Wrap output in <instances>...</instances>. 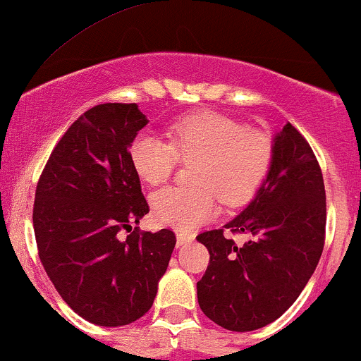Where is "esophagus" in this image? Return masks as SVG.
<instances>
[{
	"instance_id": "obj_1",
	"label": "esophagus",
	"mask_w": 361,
	"mask_h": 361,
	"mask_svg": "<svg viewBox=\"0 0 361 361\" xmlns=\"http://www.w3.org/2000/svg\"><path fill=\"white\" fill-rule=\"evenodd\" d=\"M192 235H189V234H184V232H177V247H182V246H185V244H189V243H192Z\"/></svg>"
}]
</instances>
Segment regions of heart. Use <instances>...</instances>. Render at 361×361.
<instances>
[{
	"mask_svg": "<svg viewBox=\"0 0 361 361\" xmlns=\"http://www.w3.org/2000/svg\"><path fill=\"white\" fill-rule=\"evenodd\" d=\"M170 142L141 133L130 142V164L141 180L165 182L177 160L195 161L196 188H164L151 196L153 216L166 227L191 231L219 212V196L227 204H243L257 195L272 165V139L250 130L239 120L197 111L179 118L169 130Z\"/></svg>",
	"mask_w": 361,
	"mask_h": 361,
	"instance_id": "b5f03b06",
	"label": "heart"
}]
</instances>
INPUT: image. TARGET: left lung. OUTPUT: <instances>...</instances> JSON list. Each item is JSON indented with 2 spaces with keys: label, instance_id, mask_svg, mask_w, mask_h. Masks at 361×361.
I'll return each instance as SVG.
<instances>
[{
  "label": "left lung",
  "instance_id": "obj_1",
  "mask_svg": "<svg viewBox=\"0 0 361 361\" xmlns=\"http://www.w3.org/2000/svg\"><path fill=\"white\" fill-rule=\"evenodd\" d=\"M272 146V165L257 195L224 226L248 241L238 247L223 228L196 238L210 253L196 284L197 303L227 331H257L277 320L308 284L324 250L327 210L319 161L289 122Z\"/></svg>",
  "mask_w": 361,
  "mask_h": 361
}]
</instances>
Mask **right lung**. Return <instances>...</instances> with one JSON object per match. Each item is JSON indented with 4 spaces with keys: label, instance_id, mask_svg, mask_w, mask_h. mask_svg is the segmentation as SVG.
Returning a JSON list of instances; mask_svg holds the SVG:
<instances>
[{
    "label": "right lung",
    "instance_id": "right-lung-1",
    "mask_svg": "<svg viewBox=\"0 0 361 361\" xmlns=\"http://www.w3.org/2000/svg\"><path fill=\"white\" fill-rule=\"evenodd\" d=\"M148 122L135 103L91 108L58 141L37 182L32 222L42 267L65 303L103 327L148 312L176 247L169 228L118 238L149 212L129 157Z\"/></svg>",
    "mask_w": 361,
    "mask_h": 361
}]
</instances>
